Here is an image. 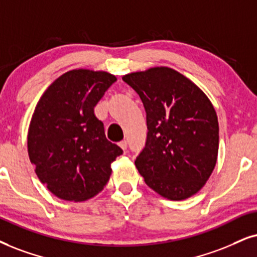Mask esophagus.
<instances>
[{
	"label": "esophagus",
	"mask_w": 257,
	"mask_h": 257,
	"mask_svg": "<svg viewBox=\"0 0 257 257\" xmlns=\"http://www.w3.org/2000/svg\"><path fill=\"white\" fill-rule=\"evenodd\" d=\"M118 146L123 149V151H125L126 147H128V144H126V141H121V142H119V144H118Z\"/></svg>",
	"instance_id": "esophagus-1"
}]
</instances>
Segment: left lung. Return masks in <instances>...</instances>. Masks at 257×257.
<instances>
[{"instance_id": "left-lung-1", "label": "left lung", "mask_w": 257, "mask_h": 257, "mask_svg": "<svg viewBox=\"0 0 257 257\" xmlns=\"http://www.w3.org/2000/svg\"><path fill=\"white\" fill-rule=\"evenodd\" d=\"M144 103L147 141L135 165L161 197L184 200L203 188L219 147L216 110L200 87L167 66L124 74Z\"/></svg>"}]
</instances>
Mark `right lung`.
<instances>
[{
    "mask_svg": "<svg viewBox=\"0 0 257 257\" xmlns=\"http://www.w3.org/2000/svg\"><path fill=\"white\" fill-rule=\"evenodd\" d=\"M117 80L105 71L71 70L45 90L27 135L29 160L48 191L85 201L104 188L111 164L123 151L108 141L95 106Z\"/></svg>",
    "mask_w": 257,
    "mask_h": 257,
    "instance_id": "1",
    "label": "right lung"
}]
</instances>
